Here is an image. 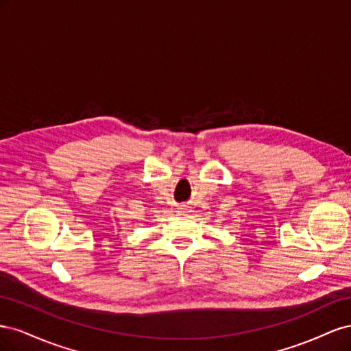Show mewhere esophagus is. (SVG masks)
<instances>
[{"mask_svg": "<svg viewBox=\"0 0 351 351\" xmlns=\"http://www.w3.org/2000/svg\"><path fill=\"white\" fill-rule=\"evenodd\" d=\"M177 212L178 214H187V212H190V208L187 205H178Z\"/></svg>", "mask_w": 351, "mask_h": 351, "instance_id": "esophagus-1", "label": "esophagus"}]
</instances>
